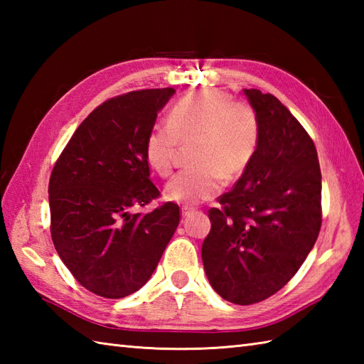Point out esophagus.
<instances>
[{
	"instance_id": "34e87169",
	"label": "esophagus",
	"mask_w": 364,
	"mask_h": 364,
	"mask_svg": "<svg viewBox=\"0 0 364 364\" xmlns=\"http://www.w3.org/2000/svg\"><path fill=\"white\" fill-rule=\"evenodd\" d=\"M192 213H194V208H183L181 210L183 218H188V215H191Z\"/></svg>"
}]
</instances>
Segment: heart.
I'll return each instance as SVG.
<instances>
[{
	"mask_svg": "<svg viewBox=\"0 0 364 364\" xmlns=\"http://www.w3.org/2000/svg\"><path fill=\"white\" fill-rule=\"evenodd\" d=\"M168 125L153 127L145 139V159L161 176L172 172L178 145L196 142V168L176 173L164 186V198L198 205L223 189V175L233 178L249 167L259 144V119L245 102H233L219 89H200L168 111Z\"/></svg>",
	"mask_w": 364,
	"mask_h": 364,
	"instance_id": "b5f03b06",
	"label": "heart"
}]
</instances>
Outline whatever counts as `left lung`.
<instances>
[{
  "instance_id": "left-lung-1",
  "label": "left lung",
  "mask_w": 364,
  "mask_h": 364,
  "mask_svg": "<svg viewBox=\"0 0 364 364\" xmlns=\"http://www.w3.org/2000/svg\"><path fill=\"white\" fill-rule=\"evenodd\" d=\"M244 95L259 119V144L233 191L210 210L202 259L213 289L236 305L280 291L304 264L321 230V167L304 127L278 98Z\"/></svg>"
}]
</instances>
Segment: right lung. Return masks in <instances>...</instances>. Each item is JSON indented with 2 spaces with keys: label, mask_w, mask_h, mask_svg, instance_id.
I'll return each mask as SVG.
<instances>
[{
  "label": "right lung",
  "mask_w": 364,
  "mask_h": 364,
  "mask_svg": "<svg viewBox=\"0 0 364 364\" xmlns=\"http://www.w3.org/2000/svg\"><path fill=\"white\" fill-rule=\"evenodd\" d=\"M175 89H146L92 111L54 166L48 200L54 249L80 284L106 299L141 289L180 223L164 203L133 213L159 196L150 181L145 139Z\"/></svg>",
  "instance_id": "add662e5"
}]
</instances>
